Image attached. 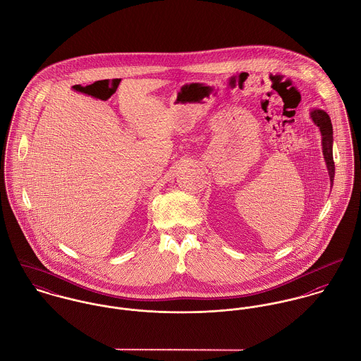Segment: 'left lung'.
Here are the masks:
<instances>
[{"mask_svg":"<svg viewBox=\"0 0 361 361\" xmlns=\"http://www.w3.org/2000/svg\"><path fill=\"white\" fill-rule=\"evenodd\" d=\"M311 119L314 123L319 128L321 136H322V154L324 159L328 168L329 179H331V186L334 185V176H335V164H334V155H332V143H334V136H332V123L329 115L322 111V109H312L310 112Z\"/></svg>","mask_w":361,"mask_h":361,"instance_id":"left-lung-1","label":"left lung"}]
</instances>
